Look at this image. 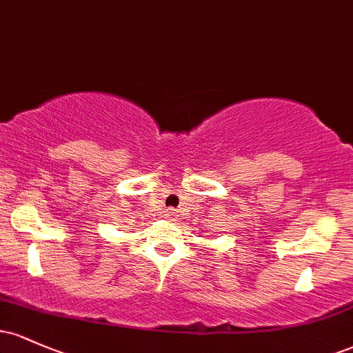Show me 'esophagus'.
Returning <instances> with one entry per match:
<instances>
[{
  "instance_id": "obj_1",
  "label": "esophagus",
  "mask_w": 353,
  "mask_h": 353,
  "mask_svg": "<svg viewBox=\"0 0 353 353\" xmlns=\"http://www.w3.org/2000/svg\"><path fill=\"white\" fill-rule=\"evenodd\" d=\"M165 217H168L169 221H176V219L179 217V212H177V209H165Z\"/></svg>"
}]
</instances>
